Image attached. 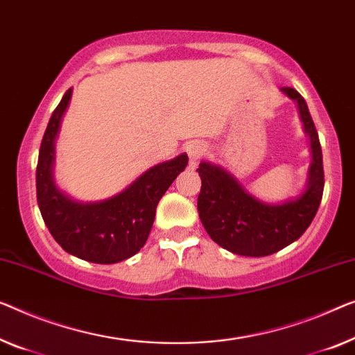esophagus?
Segmentation results:
<instances>
[{"instance_id": "obj_1", "label": "esophagus", "mask_w": 355, "mask_h": 355, "mask_svg": "<svg viewBox=\"0 0 355 355\" xmlns=\"http://www.w3.org/2000/svg\"><path fill=\"white\" fill-rule=\"evenodd\" d=\"M205 151H207V145L202 144V141H199V140L189 141V145L187 146V153L193 164H194V161H198L200 156L205 155Z\"/></svg>"}]
</instances>
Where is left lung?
Segmentation results:
<instances>
[{
    "label": "left lung",
    "instance_id": "1",
    "mask_svg": "<svg viewBox=\"0 0 355 355\" xmlns=\"http://www.w3.org/2000/svg\"><path fill=\"white\" fill-rule=\"evenodd\" d=\"M280 91L296 103L304 134L309 137L311 164L303 191L282 202H264L218 164L202 161L198 168L202 180L199 218L211 241L236 255L268 257L298 241L314 220L324 193L322 148L308 105L295 89Z\"/></svg>",
    "mask_w": 355,
    "mask_h": 355
}]
</instances>
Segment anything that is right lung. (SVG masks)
<instances>
[{
    "instance_id": "right-lung-1",
    "label": "right lung",
    "mask_w": 355,
    "mask_h": 355,
    "mask_svg": "<svg viewBox=\"0 0 355 355\" xmlns=\"http://www.w3.org/2000/svg\"><path fill=\"white\" fill-rule=\"evenodd\" d=\"M68 89L52 113L42 137L36 167V198L42 220L63 250L81 260L113 264L134 257L150 236L164 193L184 171L187 153L156 164L111 198L81 202L57 187L55 140L70 105Z\"/></svg>"
}]
</instances>
